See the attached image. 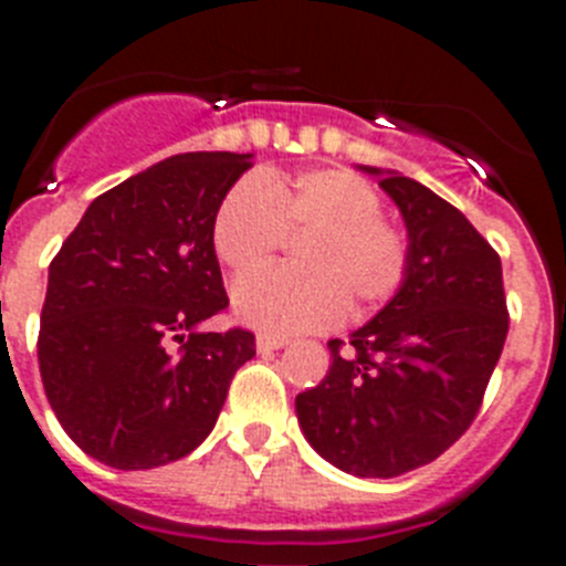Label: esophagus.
<instances>
[{"instance_id":"1","label":"esophagus","mask_w":566,"mask_h":566,"mask_svg":"<svg viewBox=\"0 0 566 566\" xmlns=\"http://www.w3.org/2000/svg\"><path fill=\"white\" fill-rule=\"evenodd\" d=\"M289 345V337H280V334H260L258 337V352H277Z\"/></svg>"}]
</instances>
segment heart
Segmentation results:
<instances>
[{"label":"heart","instance_id":"b5f03b06","mask_svg":"<svg viewBox=\"0 0 566 566\" xmlns=\"http://www.w3.org/2000/svg\"><path fill=\"white\" fill-rule=\"evenodd\" d=\"M292 238L297 269H274L234 289L243 319L269 332H312L385 306L411 272V238L382 214V198L348 169L319 167L292 178L234 184L214 212L212 247L234 274L266 269Z\"/></svg>","mask_w":566,"mask_h":566}]
</instances>
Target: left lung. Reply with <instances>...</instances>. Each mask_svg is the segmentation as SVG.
<instances>
[{
	"mask_svg": "<svg viewBox=\"0 0 566 566\" xmlns=\"http://www.w3.org/2000/svg\"><path fill=\"white\" fill-rule=\"evenodd\" d=\"M379 187L405 218L411 272L348 343L328 339L326 379L294 405L319 457L391 479L439 459L473 424L510 314L499 252L457 207L397 172Z\"/></svg>",
	"mask_w": 566,
	"mask_h": 566,
	"instance_id": "left-lung-1",
	"label": "left lung"
}]
</instances>
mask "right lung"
Listing matches in <instances>:
<instances>
[{
  "label": "right lung",
  "instance_id": "right-lung-1",
  "mask_svg": "<svg viewBox=\"0 0 566 566\" xmlns=\"http://www.w3.org/2000/svg\"><path fill=\"white\" fill-rule=\"evenodd\" d=\"M249 167L252 155H172L98 195L50 260L39 374L87 457L118 470L184 459L254 357L247 328H198L229 306L212 223Z\"/></svg>",
  "mask_w": 566,
  "mask_h": 566
}]
</instances>
